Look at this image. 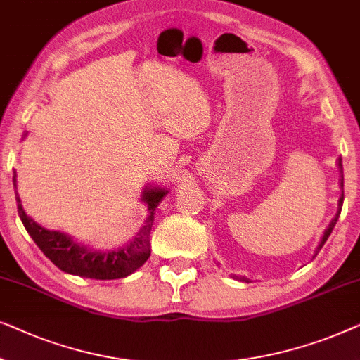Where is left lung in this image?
Masks as SVG:
<instances>
[{
	"label": "left lung",
	"mask_w": 360,
	"mask_h": 360,
	"mask_svg": "<svg viewBox=\"0 0 360 360\" xmlns=\"http://www.w3.org/2000/svg\"><path fill=\"white\" fill-rule=\"evenodd\" d=\"M339 161V168H341V173H342V161H341V158L338 160ZM344 179H341V187H344ZM342 200H344V194H341V199H339V204H338V214L334 215V219L331 220V224L328 225V229L325 230V233H323V238H321V241H320V245H318V248H316V252H315V256L318 255V252H320V250L323 248V245H325L326 243V240H328V236L331 235V231H333V229H334V225H336V221H338V219H339V214H341V207H342ZM235 277V279H238V281H243V282H248V279L246 277H241V276H233Z\"/></svg>",
	"instance_id": "8db88e82"
}]
</instances>
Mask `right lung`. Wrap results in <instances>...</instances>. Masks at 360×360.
Wrapping results in <instances>:
<instances>
[{
    "label": "right lung",
    "instance_id": "obj_1",
    "mask_svg": "<svg viewBox=\"0 0 360 360\" xmlns=\"http://www.w3.org/2000/svg\"><path fill=\"white\" fill-rule=\"evenodd\" d=\"M13 182L16 186V173L13 176ZM166 194H168V191L163 187H145L143 194H141V202L148 205L150 215L145 220L143 229L136 233V236L127 246L110 251L89 250L88 246L73 241L70 235L45 230L44 226L35 224L30 217H27L18 192L16 202L18 214L21 217V221L26 226L30 238L58 269L73 276L88 277V279L112 281L130 276L140 266H143L145 261L150 257V230L155 220V210Z\"/></svg>",
    "mask_w": 360,
    "mask_h": 360
}]
</instances>
